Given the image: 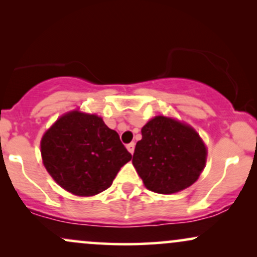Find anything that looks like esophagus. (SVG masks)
I'll use <instances>...</instances> for the list:
<instances>
[{"label": "esophagus", "instance_id": "1", "mask_svg": "<svg viewBox=\"0 0 257 257\" xmlns=\"http://www.w3.org/2000/svg\"><path fill=\"white\" fill-rule=\"evenodd\" d=\"M126 150H128V151L133 155V153H134V150H135V144L134 143L128 144V145H126Z\"/></svg>", "mask_w": 257, "mask_h": 257}]
</instances>
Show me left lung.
Instances as JSON below:
<instances>
[{"instance_id":"8db88e82","label":"left lung","mask_w":257,"mask_h":257,"mask_svg":"<svg viewBox=\"0 0 257 257\" xmlns=\"http://www.w3.org/2000/svg\"><path fill=\"white\" fill-rule=\"evenodd\" d=\"M133 166L150 191L175 193L199 178L205 166L206 149L191 126L157 116L143 126Z\"/></svg>"}]
</instances>
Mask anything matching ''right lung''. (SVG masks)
Masks as SVG:
<instances>
[{
  "label": "right lung",
  "mask_w": 257,
  "mask_h": 257,
  "mask_svg": "<svg viewBox=\"0 0 257 257\" xmlns=\"http://www.w3.org/2000/svg\"><path fill=\"white\" fill-rule=\"evenodd\" d=\"M41 153L47 172L64 190L87 197L110 187L132 159L117 132L95 114L78 111L64 114L44 134Z\"/></svg>",
  "instance_id": "add662e5"
}]
</instances>
